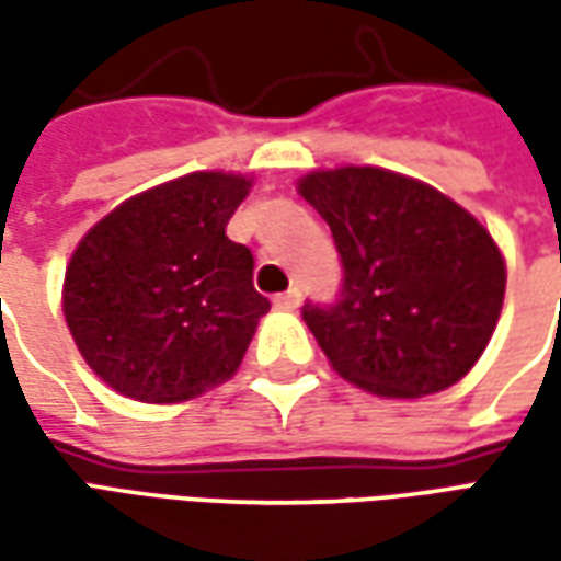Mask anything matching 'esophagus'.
<instances>
[{"label": "esophagus", "mask_w": 561, "mask_h": 561, "mask_svg": "<svg viewBox=\"0 0 561 561\" xmlns=\"http://www.w3.org/2000/svg\"><path fill=\"white\" fill-rule=\"evenodd\" d=\"M300 297H304V294H300V288H288L285 294H276V297H273V306H276V309H282V312H294V309L300 306Z\"/></svg>", "instance_id": "esophagus-1"}]
</instances>
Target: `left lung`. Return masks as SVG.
Returning a JSON list of instances; mask_svg holds the SVG:
<instances>
[{"label":"left lung","mask_w":561,"mask_h":561,"mask_svg":"<svg viewBox=\"0 0 561 561\" xmlns=\"http://www.w3.org/2000/svg\"><path fill=\"white\" fill-rule=\"evenodd\" d=\"M297 192L330 225L345 270L340 304L304 309L330 366L385 400L469 376L505 304V257L486 225L430 183L373 164L309 171Z\"/></svg>","instance_id":"8db88e82"}]
</instances>
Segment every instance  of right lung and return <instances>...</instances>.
Here are the masks:
<instances>
[{
    "mask_svg": "<svg viewBox=\"0 0 561 561\" xmlns=\"http://www.w3.org/2000/svg\"><path fill=\"white\" fill-rule=\"evenodd\" d=\"M252 176L195 171L128 197L71 252L62 312L107 388L128 400H195L240 369L267 297L255 257L228 240Z\"/></svg>",
    "mask_w": 561,
    "mask_h": 561,
    "instance_id": "add662e5",
    "label": "right lung"
}]
</instances>
